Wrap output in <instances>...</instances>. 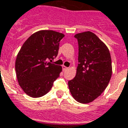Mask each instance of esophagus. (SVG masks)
Here are the masks:
<instances>
[{"label": "esophagus", "instance_id": "34e87169", "mask_svg": "<svg viewBox=\"0 0 128 128\" xmlns=\"http://www.w3.org/2000/svg\"><path fill=\"white\" fill-rule=\"evenodd\" d=\"M62 68H63V70L64 71L66 70H68V67H66V66H62Z\"/></svg>", "mask_w": 128, "mask_h": 128}]
</instances>
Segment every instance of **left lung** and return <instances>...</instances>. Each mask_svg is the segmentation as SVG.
<instances>
[{"label":"left lung","mask_w":128,"mask_h":128,"mask_svg":"<svg viewBox=\"0 0 128 128\" xmlns=\"http://www.w3.org/2000/svg\"><path fill=\"white\" fill-rule=\"evenodd\" d=\"M78 44V63L74 79L68 81L73 98L88 103L100 96L112 74L109 49L94 34L86 32L74 36Z\"/></svg>","instance_id":"1"}]
</instances>
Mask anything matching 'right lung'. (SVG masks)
Segmentation results:
<instances>
[{
  "mask_svg": "<svg viewBox=\"0 0 128 128\" xmlns=\"http://www.w3.org/2000/svg\"><path fill=\"white\" fill-rule=\"evenodd\" d=\"M63 34L42 30L32 34L21 47L15 61L18 84L29 96L40 97L50 90L62 67L51 62L58 53Z\"/></svg>",
  "mask_w": 128,
  "mask_h": 128,
  "instance_id": "add662e5",
  "label": "right lung"
}]
</instances>
